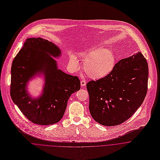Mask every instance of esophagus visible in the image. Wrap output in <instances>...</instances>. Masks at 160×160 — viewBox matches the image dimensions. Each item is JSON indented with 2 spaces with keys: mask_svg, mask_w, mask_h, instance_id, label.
Returning <instances> with one entry per match:
<instances>
[{
  "mask_svg": "<svg viewBox=\"0 0 160 160\" xmlns=\"http://www.w3.org/2000/svg\"><path fill=\"white\" fill-rule=\"evenodd\" d=\"M86 81H84V80H82V81H81V86H86Z\"/></svg>",
  "mask_w": 160,
  "mask_h": 160,
  "instance_id": "34e87169",
  "label": "esophagus"
}]
</instances>
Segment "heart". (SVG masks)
Masks as SVG:
<instances>
[{"mask_svg": "<svg viewBox=\"0 0 160 160\" xmlns=\"http://www.w3.org/2000/svg\"><path fill=\"white\" fill-rule=\"evenodd\" d=\"M82 57L85 60L83 70L86 74L92 79L105 78L112 71L115 67V55L111 50L108 48L94 47L88 52L83 53ZM70 63L74 69H78V62L75 56H71Z\"/></svg>", "mask_w": 160, "mask_h": 160, "instance_id": "b5f03b06", "label": "heart"}]
</instances>
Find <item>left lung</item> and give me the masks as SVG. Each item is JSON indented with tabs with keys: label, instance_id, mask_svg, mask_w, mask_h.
I'll use <instances>...</instances> for the list:
<instances>
[{
	"label": "left lung",
	"instance_id": "1",
	"mask_svg": "<svg viewBox=\"0 0 160 160\" xmlns=\"http://www.w3.org/2000/svg\"><path fill=\"white\" fill-rule=\"evenodd\" d=\"M148 81V65L141 52L120 60L108 75L86 84L92 117L105 126L128 120L142 105Z\"/></svg>",
	"mask_w": 160,
	"mask_h": 160
}]
</instances>
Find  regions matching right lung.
<instances>
[{"instance_id":"right-lung-1","label":"right lung","mask_w":160,"mask_h":160,"mask_svg":"<svg viewBox=\"0 0 160 160\" xmlns=\"http://www.w3.org/2000/svg\"><path fill=\"white\" fill-rule=\"evenodd\" d=\"M60 49L42 38H28L13 60L11 67V97L23 115L34 123L46 125L60 120L71 95L80 89L78 76L57 69L56 61L49 55H60ZM45 76L43 94L37 99L28 95L26 84L37 73Z\"/></svg>"}]
</instances>
